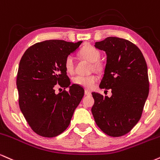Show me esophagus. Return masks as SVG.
Wrapping results in <instances>:
<instances>
[{"label":"esophagus","instance_id":"obj_1","mask_svg":"<svg viewBox=\"0 0 160 160\" xmlns=\"http://www.w3.org/2000/svg\"><path fill=\"white\" fill-rule=\"evenodd\" d=\"M84 94H85L86 96H90V95H91V92L88 91V90H85V91H84Z\"/></svg>","mask_w":160,"mask_h":160}]
</instances>
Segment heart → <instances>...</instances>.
Masks as SVG:
<instances>
[{"mask_svg": "<svg viewBox=\"0 0 160 160\" xmlns=\"http://www.w3.org/2000/svg\"><path fill=\"white\" fill-rule=\"evenodd\" d=\"M79 53L82 57L88 60L89 61L93 62V67L96 70H99L102 68V65L99 62L100 58V52L91 45H86L82 47L79 51ZM64 67L67 72H74L75 70V58L72 54H69L66 57L64 60ZM98 81V76L96 75H89V76H75L72 78L73 83L76 85L83 87L86 89H92Z\"/></svg>", "mask_w": 160, "mask_h": 160, "instance_id": "1", "label": "heart"}]
</instances>
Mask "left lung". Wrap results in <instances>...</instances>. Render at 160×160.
I'll return each mask as SVG.
<instances>
[{
  "mask_svg": "<svg viewBox=\"0 0 160 160\" xmlns=\"http://www.w3.org/2000/svg\"><path fill=\"white\" fill-rule=\"evenodd\" d=\"M94 46L107 55L99 88L112 89V95L93 92L92 114L103 132L122 136L137 124L143 112L149 93L147 63L139 48L127 39L107 37Z\"/></svg>",
  "mask_w": 160,
  "mask_h": 160,
  "instance_id": "obj_1",
  "label": "left lung"
}]
</instances>
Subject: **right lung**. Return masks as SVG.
<instances>
[{"label": "right lung", "mask_w": 160, "mask_h": 160, "mask_svg": "<svg viewBox=\"0 0 160 160\" xmlns=\"http://www.w3.org/2000/svg\"><path fill=\"white\" fill-rule=\"evenodd\" d=\"M82 42L46 40L29 47L22 57L16 80L18 104L39 136L52 138L66 130L83 97V88L75 84L70 86L64 67L66 57ZM56 84L69 87V91L56 95Z\"/></svg>", "instance_id": "obj_1"}]
</instances>
